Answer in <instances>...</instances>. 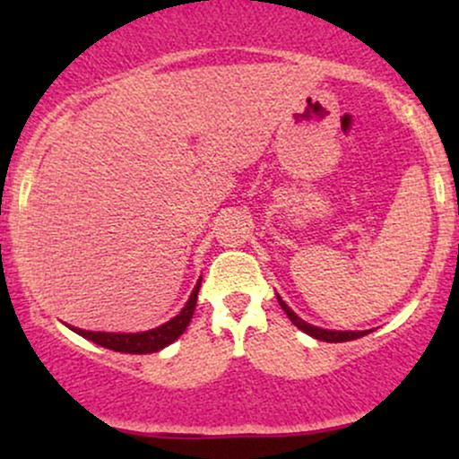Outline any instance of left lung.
<instances>
[{"label": "left lung", "instance_id": "8db88e82", "mask_svg": "<svg viewBox=\"0 0 459 459\" xmlns=\"http://www.w3.org/2000/svg\"><path fill=\"white\" fill-rule=\"evenodd\" d=\"M278 304H281L282 307V310L284 313H287V317L293 321V325H298L299 330L302 332H307V334H310V336H315V339H319V341H328V343H343V341H354V339H360V336H365L368 330H365V332H339V330H324V328H317V325H310V324H307V321L304 319H299L296 313H293L291 308L287 307V304L282 302L281 298H278Z\"/></svg>", "mask_w": 459, "mask_h": 459}]
</instances>
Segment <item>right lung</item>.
Segmentation results:
<instances>
[{
  "mask_svg": "<svg viewBox=\"0 0 459 459\" xmlns=\"http://www.w3.org/2000/svg\"><path fill=\"white\" fill-rule=\"evenodd\" d=\"M198 289L200 281L194 287L192 296H189L187 304L183 307L181 313L177 317L160 325V328H152L146 332H135V334H116V332H86L82 328H73L77 334H82L83 339L92 341V343L108 347V350L123 351V354H152V351H160L166 345H170L172 341H177L187 328L189 319H192L194 308H196L198 299Z\"/></svg>",
  "mask_w": 459,
  "mask_h": 459,
  "instance_id": "1",
  "label": "right lung"
}]
</instances>
